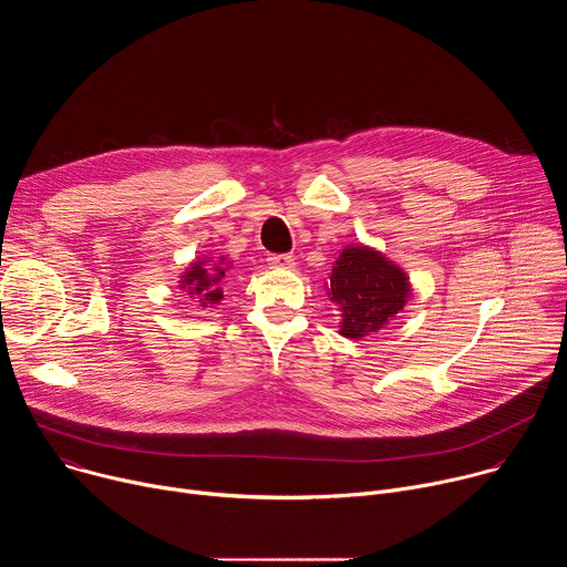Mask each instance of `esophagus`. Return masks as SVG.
I'll return each mask as SVG.
<instances>
[{
  "mask_svg": "<svg viewBox=\"0 0 567 567\" xmlns=\"http://www.w3.org/2000/svg\"><path fill=\"white\" fill-rule=\"evenodd\" d=\"M269 267L271 269H293L296 260L289 254H274V256H269Z\"/></svg>",
  "mask_w": 567,
  "mask_h": 567,
  "instance_id": "obj_1",
  "label": "esophagus"
}]
</instances>
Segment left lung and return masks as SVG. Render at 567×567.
<instances>
[{
  "mask_svg": "<svg viewBox=\"0 0 567 567\" xmlns=\"http://www.w3.org/2000/svg\"><path fill=\"white\" fill-rule=\"evenodd\" d=\"M332 300L341 307V334L361 339L388 326L411 293L396 265L365 247H348L330 276Z\"/></svg>",
  "mask_w": 567,
  "mask_h": 567,
  "instance_id": "obj_1",
  "label": "left lung"
}]
</instances>
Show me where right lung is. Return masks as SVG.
I'll return each mask as SVG.
<instances>
[{
    "mask_svg": "<svg viewBox=\"0 0 567 567\" xmlns=\"http://www.w3.org/2000/svg\"><path fill=\"white\" fill-rule=\"evenodd\" d=\"M224 267L221 265H206V262H195L184 280H182V289H186L193 298H197V302L202 307H208V305H217L221 298H224V291H221V278H224Z\"/></svg>",
    "mask_w": 567,
    "mask_h": 567,
    "instance_id": "right-lung-1",
    "label": "right lung"
}]
</instances>
